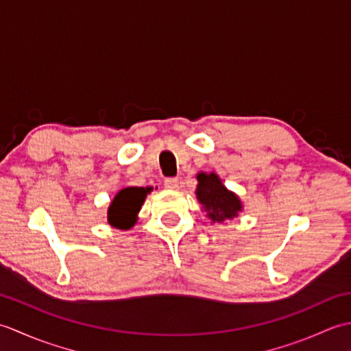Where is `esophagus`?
Returning <instances> with one entry per match:
<instances>
[{"label": "esophagus", "mask_w": 351, "mask_h": 351, "mask_svg": "<svg viewBox=\"0 0 351 351\" xmlns=\"http://www.w3.org/2000/svg\"><path fill=\"white\" fill-rule=\"evenodd\" d=\"M164 187L167 190H178L180 189V181H178L176 178H167V180L164 181Z\"/></svg>", "instance_id": "esophagus-1"}]
</instances>
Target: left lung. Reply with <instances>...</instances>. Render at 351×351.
I'll list each match as a JSON object with an SVG mask.
<instances>
[{
  "instance_id": "left-lung-1",
  "label": "left lung",
  "mask_w": 351,
  "mask_h": 351,
  "mask_svg": "<svg viewBox=\"0 0 351 351\" xmlns=\"http://www.w3.org/2000/svg\"><path fill=\"white\" fill-rule=\"evenodd\" d=\"M196 180V199L202 205V211L206 213V217L213 223L225 225V221L240 215L243 211L240 196L230 191L215 171H210V173L199 171Z\"/></svg>"
}]
</instances>
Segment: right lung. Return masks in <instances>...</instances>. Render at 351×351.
Instances as JSON below:
<instances>
[{"label":"right lung","instance_id":"1","mask_svg":"<svg viewBox=\"0 0 351 351\" xmlns=\"http://www.w3.org/2000/svg\"><path fill=\"white\" fill-rule=\"evenodd\" d=\"M154 187H123L111 200L107 211L110 226L116 229H131L138 220L141 205Z\"/></svg>","mask_w":351,"mask_h":351}]
</instances>
